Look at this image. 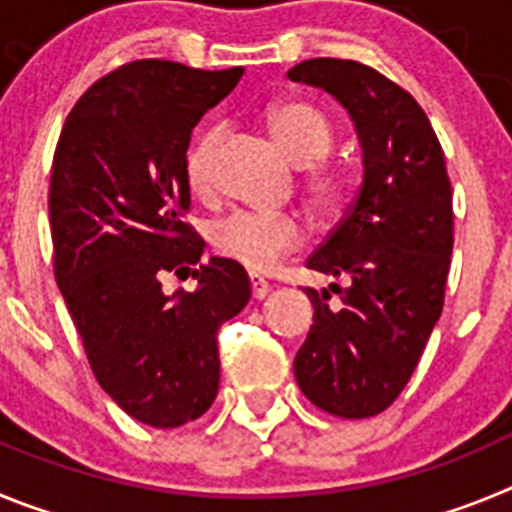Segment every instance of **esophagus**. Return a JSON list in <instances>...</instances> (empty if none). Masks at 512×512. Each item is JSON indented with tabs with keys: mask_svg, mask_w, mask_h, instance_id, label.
Instances as JSON below:
<instances>
[{
	"mask_svg": "<svg viewBox=\"0 0 512 512\" xmlns=\"http://www.w3.org/2000/svg\"><path fill=\"white\" fill-rule=\"evenodd\" d=\"M248 282H251L253 300H264V297L269 295V282H266V279H261V277H256V274H251V277H248Z\"/></svg>",
	"mask_w": 512,
	"mask_h": 512,
	"instance_id": "esophagus-1",
	"label": "esophagus"
}]
</instances>
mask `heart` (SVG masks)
Instances as JSON below:
<instances>
[{
    "label": "heart",
    "instance_id": "obj_1",
    "mask_svg": "<svg viewBox=\"0 0 512 512\" xmlns=\"http://www.w3.org/2000/svg\"><path fill=\"white\" fill-rule=\"evenodd\" d=\"M269 130L279 146L295 164L307 169V189L320 210L333 212L346 202L348 176L328 164L318 165L333 148V125L323 110L302 99H282L271 104L266 112ZM223 128L202 130L189 146L184 158V174L189 187L205 194L212 184V153ZM305 241V228L300 217L289 212H253L241 210L228 215L212 228V246L225 259L246 266L248 271H269L279 264L282 256L300 248Z\"/></svg>",
    "mask_w": 512,
    "mask_h": 512
}]
</instances>
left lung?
<instances>
[{
  "mask_svg": "<svg viewBox=\"0 0 512 512\" xmlns=\"http://www.w3.org/2000/svg\"><path fill=\"white\" fill-rule=\"evenodd\" d=\"M287 76L333 94L364 151L356 200L307 259V269L348 287L330 284L338 305H328V289H305L315 315L295 377L325 413L372 418L405 390L441 318L454 248L446 161L413 94L372 66L310 58Z\"/></svg>",
  "mask_w": 512,
  "mask_h": 512,
  "instance_id": "1",
  "label": "left lung"
}]
</instances>
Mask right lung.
I'll list each match as a JSON object with an SVG mask.
<instances>
[{
  "label": "right lung",
  "mask_w": 512,
  "mask_h": 512,
  "mask_svg": "<svg viewBox=\"0 0 512 512\" xmlns=\"http://www.w3.org/2000/svg\"><path fill=\"white\" fill-rule=\"evenodd\" d=\"M243 69L202 71L143 58L94 81L53 156V271L94 377L130 418L153 428L197 420L220 384L217 330L251 300L241 264L210 259L184 174L194 125ZM192 273L194 293L160 279Z\"/></svg>",
  "instance_id": "right-lung-1"
}]
</instances>
